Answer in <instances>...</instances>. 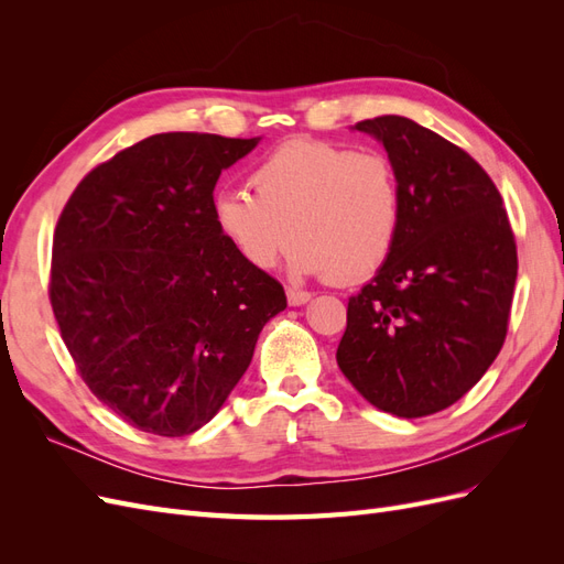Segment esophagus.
<instances>
[{
  "label": "esophagus",
  "instance_id": "34e87169",
  "mask_svg": "<svg viewBox=\"0 0 564 564\" xmlns=\"http://www.w3.org/2000/svg\"><path fill=\"white\" fill-rule=\"evenodd\" d=\"M286 301L289 305H303L311 301V292H303V289H286Z\"/></svg>",
  "mask_w": 564,
  "mask_h": 564
}]
</instances>
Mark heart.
<instances>
[{
    "label": "heart",
    "instance_id": "1",
    "mask_svg": "<svg viewBox=\"0 0 564 564\" xmlns=\"http://www.w3.org/2000/svg\"><path fill=\"white\" fill-rule=\"evenodd\" d=\"M251 191L214 197L220 235L242 259L268 270L292 235L296 275L357 282L373 275L402 232V185L381 152L322 141H289L253 169Z\"/></svg>",
    "mask_w": 564,
    "mask_h": 564
}]
</instances>
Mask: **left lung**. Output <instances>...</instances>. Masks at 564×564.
I'll use <instances>...</instances> for the list:
<instances>
[{
    "label": "left lung",
    "mask_w": 564,
    "mask_h": 564,
    "mask_svg": "<svg viewBox=\"0 0 564 564\" xmlns=\"http://www.w3.org/2000/svg\"><path fill=\"white\" fill-rule=\"evenodd\" d=\"M381 141L402 185V232L348 301L336 362L381 412H442L506 340L518 249L497 185L466 150L400 115L355 124Z\"/></svg>",
    "instance_id": "obj_1"
}]
</instances>
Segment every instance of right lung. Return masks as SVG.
<instances>
[{
  "label": "right lung",
  "instance_id": "add662e5",
  "mask_svg": "<svg viewBox=\"0 0 564 564\" xmlns=\"http://www.w3.org/2000/svg\"><path fill=\"white\" fill-rule=\"evenodd\" d=\"M261 139L155 133L82 178L58 218L48 299L79 377L162 437L209 423L247 371L282 284L220 235L214 187Z\"/></svg>",
  "mask_w": 564,
  "mask_h": 564
}]
</instances>
